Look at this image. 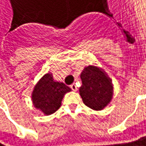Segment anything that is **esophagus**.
Returning <instances> with one entry per match:
<instances>
[{
	"label": "esophagus",
	"instance_id": "obj_1",
	"mask_svg": "<svg viewBox=\"0 0 146 146\" xmlns=\"http://www.w3.org/2000/svg\"><path fill=\"white\" fill-rule=\"evenodd\" d=\"M70 88H71V89H72V90H73V91H74V92H75V91L78 90L77 85H76L75 83H73V84H72V85L70 86Z\"/></svg>",
	"mask_w": 146,
	"mask_h": 146
}]
</instances>
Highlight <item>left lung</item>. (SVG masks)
Wrapping results in <instances>:
<instances>
[{
	"instance_id": "left-lung-1",
	"label": "left lung",
	"mask_w": 146,
	"mask_h": 146,
	"mask_svg": "<svg viewBox=\"0 0 146 146\" xmlns=\"http://www.w3.org/2000/svg\"><path fill=\"white\" fill-rule=\"evenodd\" d=\"M82 85L79 88L83 103L94 110H102L112 98V85L104 72L88 66L81 73Z\"/></svg>"
}]
</instances>
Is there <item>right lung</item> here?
<instances>
[{"label":"right lung","mask_w":146,"mask_h":146,"mask_svg":"<svg viewBox=\"0 0 146 146\" xmlns=\"http://www.w3.org/2000/svg\"><path fill=\"white\" fill-rule=\"evenodd\" d=\"M70 91L63 82L54 81L52 75L48 73L38 82L33 92L32 98L35 107L44 114L51 115L59 109L64 95Z\"/></svg>","instance_id":"1"}]
</instances>
